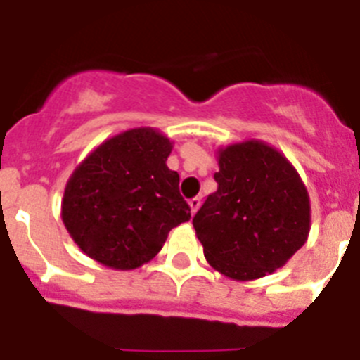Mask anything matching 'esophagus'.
<instances>
[{"instance_id":"1","label":"esophagus","mask_w":360,"mask_h":360,"mask_svg":"<svg viewBox=\"0 0 360 360\" xmlns=\"http://www.w3.org/2000/svg\"><path fill=\"white\" fill-rule=\"evenodd\" d=\"M188 205H190V208H192V214H195V212L199 210V206H201V198H199V195H195V198L190 199Z\"/></svg>"}]
</instances>
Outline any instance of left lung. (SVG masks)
<instances>
[{
	"label": "left lung",
	"instance_id": "1",
	"mask_svg": "<svg viewBox=\"0 0 360 360\" xmlns=\"http://www.w3.org/2000/svg\"><path fill=\"white\" fill-rule=\"evenodd\" d=\"M217 190L193 217L206 261L236 281L274 274L310 233V198L292 162L262 141L219 148Z\"/></svg>",
	"mask_w": 360,
	"mask_h": 360
}]
</instances>
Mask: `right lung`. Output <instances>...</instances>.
Masks as SVG:
<instances>
[{"label": "right lung", "instance_id": "1", "mask_svg": "<svg viewBox=\"0 0 360 360\" xmlns=\"http://www.w3.org/2000/svg\"><path fill=\"white\" fill-rule=\"evenodd\" d=\"M168 137L132 128L106 139L74 170L61 219L77 246L114 270H134L159 254L168 232L190 219L179 174L167 167Z\"/></svg>", "mask_w": 360, "mask_h": 360}]
</instances>
